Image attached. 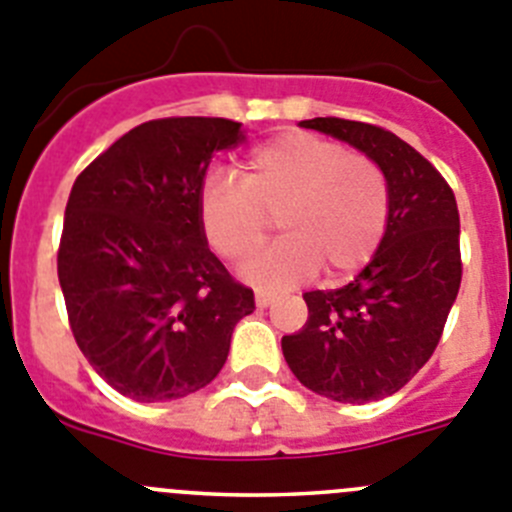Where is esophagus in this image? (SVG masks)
<instances>
[{"mask_svg": "<svg viewBox=\"0 0 512 512\" xmlns=\"http://www.w3.org/2000/svg\"><path fill=\"white\" fill-rule=\"evenodd\" d=\"M271 302H274V294L256 292V307H269Z\"/></svg>", "mask_w": 512, "mask_h": 512, "instance_id": "obj_1", "label": "esophagus"}]
</instances>
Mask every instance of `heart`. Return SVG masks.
Returning a JSON list of instances; mask_svg holds the SVG:
<instances>
[{"instance_id":"heart-1","label":"heart","mask_w":512,"mask_h":512,"mask_svg":"<svg viewBox=\"0 0 512 512\" xmlns=\"http://www.w3.org/2000/svg\"><path fill=\"white\" fill-rule=\"evenodd\" d=\"M241 170V185L205 180L198 220L208 246L238 264L264 246L276 218L284 238L243 269L253 284L292 287L320 266L327 279L342 281L381 248L391 190L368 154L307 131H284L253 147Z\"/></svg>"}]
</instances>
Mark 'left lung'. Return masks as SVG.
Returning <instances> with one entry per match:
<instances>
[{
  "label": "left lung",
  "instance_id": "1",
  "mask_svg": "<svg viewBox=\"0 0 512 512\" xmlns=\"http://www.w3.org/2000/svg\"><path fill=\"white\" fill-rule=\"evenodd\" d=\"M299 126L325 131L386 172L391 215L381 248L350 284L307 292L309 317L281 350L299 383L342 403L401 391L437 350L462 281L459 210L429 159L393 131L325 116Z\"/></svg>",
  "mask_w": 512,
  "mask_h": 512
}]
</instances>
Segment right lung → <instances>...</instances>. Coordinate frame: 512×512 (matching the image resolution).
<instances>
[{
  "mask_svg": "<svg viewBox=\"0 0 512 512\" xmlns=\"http://www.w3.org/2000/svg\"><path fill=\"white\" fill-rule=\"evenodd\" d=\"M241 139L231 119H154L75 177L60 289L78 348L121 396L152 403L205 388L228 358L236 322L256 309L198 220L210 159Z\"/></svg>",
  "mask_w": 512,
  "mask_h": 512,
  "instance_id": "right-lung-1",
  "label": "right lung"
}]
</instances>
